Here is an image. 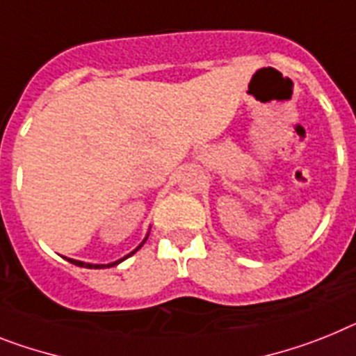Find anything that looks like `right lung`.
I'll return each instance as SVG.
<instances>
[{"label": "right lung", "mask_w": 356, "mask_h": 356, "mask_svg": "<svg viewBox=\"0 0 356 356\" xmlns=\"http://www.w3.org/2000/svg\"><path fill=\"white\" fill-rule=\"evenodd\" d=\"M146 238H148V235H146V237H145V241H143V243L139 244V246H137L136 250H134L132 253H128L127 257L134 255V253H136L137 250H139V248H141L143 244L146 243ZM127 257H122V259H119V261H115V262H110V264H86V262H81V261H74V259H67V261H68V262H72V264H76V266H81V268H95V270H101V268H110V266H115V264H119V262H122V261H124V259H127Z\"/></svg>", "instance_id": "right-lung-1"}]
</instances>
